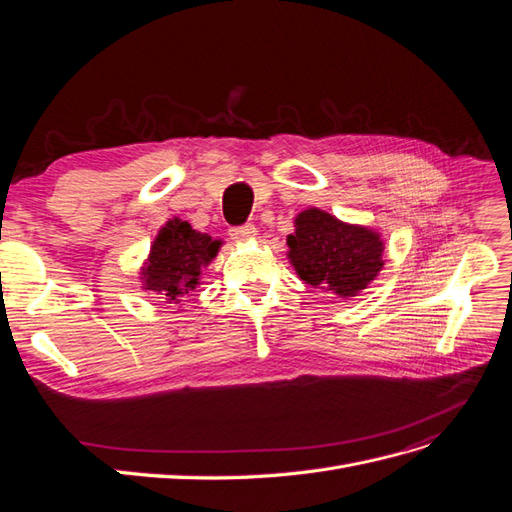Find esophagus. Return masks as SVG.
I'll use <instances>...</instances> for the list:
<instances>
[{
	"mask_svg": "<svg viewBox=\"0 0 512 512\" xmlns=\"http://www.w3.org/2000/svg\"><path fill=\"white\" fill-rule=\"evenodd\" d=\"M258 235V230L254 224H243V226H235L230 228V237L235 239L237 243H245V241H252Z\"/></svg>",
	"mask_w": 512,
	"mask_h": 512,
	"instance_id": "obj_1",
	"label": "esophagus"
}]
</instances>
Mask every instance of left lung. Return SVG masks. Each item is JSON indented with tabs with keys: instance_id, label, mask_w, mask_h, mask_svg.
I'll use <instances>...</instances> for the list:
<instances>
[{
	"instance_id": "1",
	"label": "left lung",
	"mask_w": 512,
	"mask_h": 512,
	"mask_svg": "<svg viewBox=\"0 0 512 512\" xmlns=\"http://www.w3.org/2000/svg\"><path fill=\"white\" fill-rule=\"evenodd\" d=\"M288 260L301 280L339 299L356 297L380 273L384 243L376 230L305 209L288 235Z\"/></svg>"
}]
</instances>
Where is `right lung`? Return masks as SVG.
Returning a JSON list of instances; mask_svg holds the SVG:
<instances>
[{"mask_svg":"<svg viewBox=\"0 0 512 512\" xmlns=\"http://www.w3.org/2000/svg\"><path fill=\"white\" fill-rule=\"evenodd\" d=\"M220 239L194 230L179 218L168 220L151 245L141 269L143 288L160 294L166 303H179L200 282V271L220 252Z\"/></svg>","mask_w":512,"mask_h":512,"instance_id":"right-lung-1","label":"right lung"}]
</instances>
